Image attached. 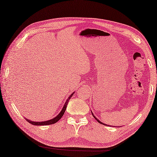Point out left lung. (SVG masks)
Masks as SVG:
<instances>
[{"label": "left lung", "mask_w": 157, "mask_h": 157, "mask_svg": "<svg viewBox=\"0 0 157 157\" xmlns=\"http://www.w3.org/2000/svg\"><path fill=\"white\" fill-rule=\"evenodd\" d=\"M91 113H92V115H93V117H94V118H95V120H97V122H98L99 123H100V124H104V125H106V124H104V123H102L101 122H100V121H99V120L98 119H97V117H96L95 116H94V114H93V113H92V111H91ZM108 126H109V125H108Z\"/></svg>", "instance_id": "left-lung-1"}]
</instances>
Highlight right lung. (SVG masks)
I'll return each mask as SVG.
<instances>
[{
  "instance_id": "right-lung-1",
  "label": "right lung",
  "mask_w": 157,
  "mask_h": 157,
  "mask_svg": "<svg viewBox=\"0 0 157 157\" xmlns=\"http://www.w3.org/2000/svg\"><path fill=\"white\" fill-rule=\"evenodd\" d=\"M74 92L73 93H71L70 95L69 96L68 99H67V101H65V105H64V106L63 107V109L61 110V111L60 112V113H59L57 116H56L55 117H53V119L51 120H47V121H42V122H34V121H31V120H28L27 119V118H25V120H27V121L30 123V124H32L33 125H35V126H42V125H49V124H54V123L57 122L60 119V118L63 117V115H64V113H65V110H66V108H67V104L68 102L69 101V99H70V98L71 97H72L73 94H74Z\"/></svg>"
}]
</instances>
